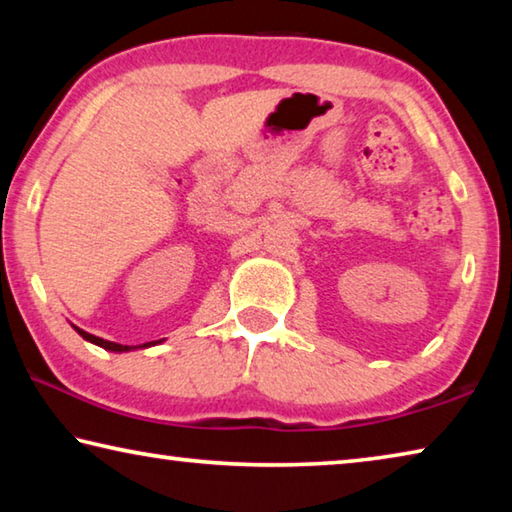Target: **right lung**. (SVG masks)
Listing matches in <instances>:
<instances>
[{
    "instance_id": "obj_1",
    "label": "right lung",
    "mask_w": 512,
    "mask_h": 512,
    "mask_svg": "<svg viewBox=\"0 0 512 512\" xmlns=\"http://www.w3.org/2000/svg\"><path fill=\"white\" fill-rule=\"evenodd\" d=\"M76 332H79L85 341H90V343H94V345H101V348H106V350H110V352H128V350L133 348V345H121V343L103 341V339H99V336L83 332V329H79V327H76ZM144 345H151V343H144ZM137 348H142V345H137Z\"/></svg>"
}]
</instances>
